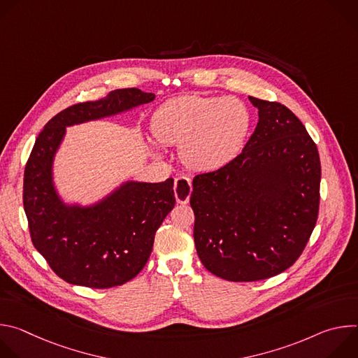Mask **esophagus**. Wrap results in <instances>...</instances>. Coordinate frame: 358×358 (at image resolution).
Returning <instances> with one entry per match:
<instances>
[{"label": "esophagus", "mask_w": 358, "mask_h": 358, "mask_svg": "<svg viewBox=\"0 0 358 358\" xmlns=\"http://www.w3.org/2000/svg\"><path fill=\"white\" fill-rule=\"evenodd\" d=\"M191 191H192V187H191L189 178H187L184 176L176 178L174 192H176V199L178 203H187L189 201Z\"/></svg>", "instance_id": "obj_1"}]
</instances>
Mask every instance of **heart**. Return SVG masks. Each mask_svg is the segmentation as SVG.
<instances>
[{"mask_svg": "<svg viewBox=\"0 0 358 358\" xmlns=\"http://www.w3.org/2000/svg\"><path fill=\"white\" fill-rule=\"evenodd\" d=\"M249 129L246 106L235 97L187 94L162 105L151 119L160 143L181 145V157L194 170L213 171L239 152Z\"/></svg>", "mask_w": 358, "mask_h": 358, "instance_id": "b5f03b06", "label": "heart"}]
</instances>
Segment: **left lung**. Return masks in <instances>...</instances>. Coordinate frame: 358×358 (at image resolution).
Listing matches in <instances>:
<instances>
[{
	"label": "left lung",
	"mask_w": 358,
	"mask_h": 358,
	"mask_svg": "<svg viewBox=\"0 0 358 358\" xmlns=\"http://www.w3.org/2000/svg\"><path fill=\"white\" fill-rule=\"evenodd\" d=\"M259 122L241 155L195 176L196 253L231 282L276 276L301 255L320 203V157L303 123L278 101L249 96Z\"/></svg>",
	"instance_id": "obj_1"
}]
</instances>
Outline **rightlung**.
<instances>
[{"label":"right lung","instance_id":"add662e5","mask_svg":"<svg viewBox=\"0 0 358 358\" xmlns=\"http://www.w3.org/2000/svg\"><path fill=\"white\" fill-rule=\"evenodd\" d=\"M155 93L117 89L50 119L36 137L24 173V210L34 246L61 279L92 289L120 286L147 264L155 235L174 208V180L127 181L92 207L66 206L52 180L66 127L113 116L155 100Z\"/></svg>","mask_w":358,"mask_h":358}]
</instances>
